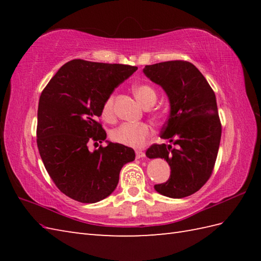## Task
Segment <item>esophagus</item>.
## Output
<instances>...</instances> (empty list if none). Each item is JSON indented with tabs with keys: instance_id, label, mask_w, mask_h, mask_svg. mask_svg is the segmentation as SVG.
Returning <instances> with one entry per match:
<instances>
[{
	"instance_id": "obj_1",
	"label": "esophagus",
	"mask_w": 261,
	"mask_h": 261,
	"mask_svg": "<svg viewBox=\"0 0 261 261\" xmlns=\"http://www.w3.org/2000/svg\"><path fill=\"white\" fill-rule=\"evenodd\" d=\"M145 156H146V153L143 152V151H141V150H138V151H136V157H137V159L143 158Z\"/></svg>"
}]
</instances>
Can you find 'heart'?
<instances>
[{
    "label": "heart",
    "mask_w": 261,
    "mask_h": 261,
    "mask_svg": "<svg viewBox=\"0 0 261 261\" xmlns=\"http://www.w3.org/2000/svg\"><path fill=\"white\" fill-rule=\"evenodd\" d=\"M132 92L145 109L152 107L157 99L156 92L147 84H135ZM114 93H111L103 102L102 118L105 121L114 119ZM150 136L151 127L146 123H123L111 132V139L114 142L131 148H141Z\"/></svg>",
    "instance_id": "b5f03b06"
}]
</instances>
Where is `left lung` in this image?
<instances>
[{"mask_svg":"<svg viewBox=\"0 0 261 261\" xmlns=\"http://www.w3.org/2000/svg\"><path fill=\"white\" fill-rule=\"evenodd\" d=\"M143 74L168 97L169 116L160 137L175 145H153L146 152L148 158H164L170 166L169 179L154 190L170 198L190 196L207 181L218 156L222 127L215 94L188 62L148 65Z\"/></svg>","mask_w":261,"mask_h":261,"instance_id":"left-lung-1","label":"left lung"}]
</instances>
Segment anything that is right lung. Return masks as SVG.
Listing matches in <instances>:
<instances>
[{
  "label": "right lung",
  "mask_w": 261,
  "mask_h": 261,
  "mask_svg": "<svg viewBox=\"0 0 261 261\" xmlns=\"http://www.w3.org/2000/svg\"><path fill=\"white\" fill-rule=\"evenodd\" d=\"M136 66L74 59L59 68L38 107L37 145L43 165L65 195L81 203L107 198L118 186L122 167L135 150L105 140L98 123L102 105L114 88L135 73ZM92 141L107 147L90 152Z\"/></svg>",
  "instance_id": "add662e5"
}]
</instances>
